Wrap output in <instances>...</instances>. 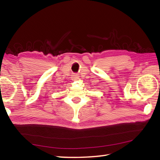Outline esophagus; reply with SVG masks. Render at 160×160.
<instances>
[{
	"label": "esophagus",
	"instance_id": "esophagus-1",
	"mask_svg": "<svg viewBox=\"0 0 160 160\" xmlns=\"http://www.w3.org/2000/svg\"><path fill=\"white\" fill-rule=\"evenodd\" d=\"M78 78H79V77H78V75H73V80H78Z\"/></svg>",
	"mask_w": 160,
	"mask_h": 160
}]
</instances>
